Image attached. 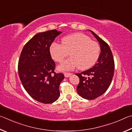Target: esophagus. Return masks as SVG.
Masks as SVG:
<instances>
[{"label":"esophagus","mask_w":132,"mask_h":132,"mask_svg":"<svg viewBox=\"0 0 132 132\" xmlns=\"http://www.w3.org/2000/svg\"><path fill=\"white\" fill-rule=\"evenodd\" d=\"M72 74V73H64V77L65 78L70 77Z\"/></svg>","instance_id":"obj_1"}]
</instances>
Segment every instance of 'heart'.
<instances>
[{
    "mask_svg": "<svg viewBox=\"0 0 132 132\" xmlns=\"http://www.w3.org/2000/svg\"><path fill=\"white\" fill-rule=\"evenodd\" d=\"M100 48L95 41L82 33L69 35L62 38L61 44L53 43L50 47L52 59L61 62L70 53L71 57L59 66L60 71H70L78 67L84 70L90 68L96 63L100 55Z\"/></svg>",
    "mask_w": 132,
    "mask_h": 132,
    "instance_id": "heart-1",
    "label": "heart"
}]
</instances>
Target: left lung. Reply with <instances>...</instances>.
<instances>
[{"instance_id":"1","label":"left lung","mask_w":132,"mask_h":132,"mask_svg":"<svg viewBox=\"0 0 132 132\" xmlns=\"http://www.w3.org/2000/svg\"><path fill=\"white\" fill-rule=\"evenodd\" d=\"M99 42L101 53L97 63L92 68L81 73H75L79 78L77 87L78 93L82 98L93 100L107 91L114 73V60L108 44L89 30Z\"/></svg>"}]
</instances>
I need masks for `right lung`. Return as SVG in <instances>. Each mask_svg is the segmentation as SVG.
<instances>
[{
    "instance_id": "obj_1",
    "label": "right lung",
    "mask_w": 132,
    "mask_h": 132,
    "mask_svg": "<svg viewBox=\"0 0 132 132\" xmlns=\"http://www.w3.org/2000/svg\"><path fill=\"white\" fill-rule=\"evenodd\" d=\"M61 33L53 29L36 34L20 54L18 70L21 82L29 96L42 103H52L60 96L59 86L64 76L54 72L50 47Z\"/></svg>"
}]
</instances>
